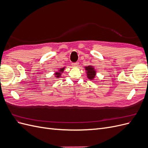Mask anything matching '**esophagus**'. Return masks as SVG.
<instances>
[{
  "label": "esophagus",
  "instance_id": "34e87169",
  "mask_svg": "<svg viewBox=\"0 0 148 148\" xmlns=\"http://www.w3.org/2000/svg\"><path fill=\"white\" fill-rule=\"evenodd\" d=\"M78 64H79L78 62H75V63H73L72 64V66H74V67H77Z\"/></svg>",
  "mask_w": 148,
  "mask_h": 148
}]
</instances>
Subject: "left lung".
I'll use <instances>...</instances> for the list:
<instances>
[{"instance_id": "8db88e82", "label": "left lung", "mask_w": 148, "mask_h": 148, "mask_svg": "<svg viewBox=\"0 0 148 148\" xmlns=\"http://www.w3.org/2000/svg\"><path fill=\"white\" fill-rule=\"evenodd\" d=\"M86 73L87 75V78L89 80H94L96 76V70L95 69V66L93 65H88L84 67Z\"/></svg>"}]
</instances>
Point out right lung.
I'll return each instance as SVG.
<instances>
[{
  "label": "right lung",
  "instance_id": "1",
  "mask_svg": "<svg viewBox=\"0 0 148 148\" xmlns=\"http://www.w3.org/2000/svg\"><path fill=\"white\" fill-rule=\"evenodd\" d=\"M65 69V66L63 67V68H60L59 70H58L57 71H56L55 73L53 74L54 75V77L56 78H59L62 77V74L63 73V72L64 71V70Z\"/></svg>",
  "mask_w": 148,
  "mask_h": 148
}]
</instances>
